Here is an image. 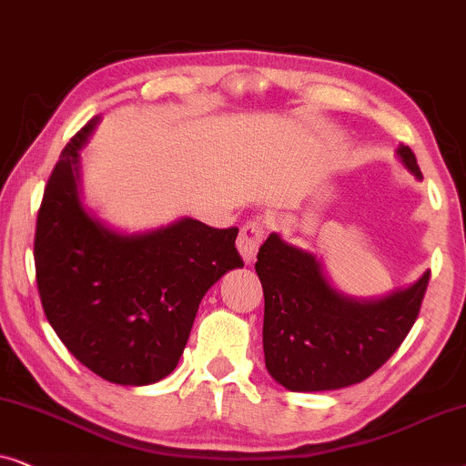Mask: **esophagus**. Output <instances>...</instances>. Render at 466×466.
I'll list each match as a JSON object with an SVG mask.
<instances>
[{"label":"esophagus","mask_w":466,"mask_h":466,"mask_svg":"<svg viewBox=\"0 0 466 466\" xmlns=\"http://www.w3.org/2000/svg\"><path fill=\"white\" fill-rule=\"evenodd\" d=\"M262 240H264V223L262 221H247L245 226L240 228L237 247L247 264L256 258L258 247L262 245Z\"/></svg>","instance_id":"34e87169"}]
</instances>
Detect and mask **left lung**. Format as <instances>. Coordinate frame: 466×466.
Wrapping results in <instances>:
<instances>
[{
	"label": "left lung",
	"mask_w": 466,
	"mask_h": 466,
	"mask_svg": "<svg viewBox=\"0 0 466 466\" xmlns=\"http://www.w3.org/2000/svg\"><path fill=\"white\" fill-rule=\"evenodd\" d=\"M399 157L421 178L409 147ZM264 288V360L291 392H324L364 381L399 350L418 319L431 270L405 289L360 300L334 289L313 253L272 232L259 247Z\"/></svg>",
	"instance_id": "1"
}]
</instances>
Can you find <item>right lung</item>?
<instances>
[{
  "instance_id": "1",
  "label": "right lung",
  "mask_w": 466,
  "mask_h": 466,
  "mask_svg": "<svg viewBox=\"0 0 466 466\" xmlns=\"http://www.w3.org/2000/svg\"><path fill=\"white\" fill-rule=\"evenodd\" d=\"M97 116L67 142L35 221V281L48 324L102 380L148 386L177 369L210 285L240 268L238 228L178 219L119 234L80 202V148Z\"/></svg>"
}]
</instances>
